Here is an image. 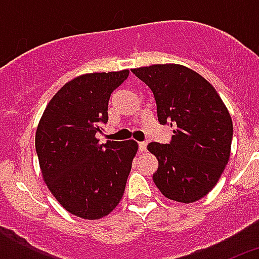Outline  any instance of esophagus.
<instances>
[{
	"instance_id": "1",
	"label": "esophagus",
	"mask_w": 259,
	"mask_h": 259,
	"mask_svg": "<svg viewBox=\"0 0 259 259\" xmlns=\"http://www.w3.org/2000/svg\"><path fill=\"white\" fill-rule=\"evenodd\" d=\"M146 146H148V144H146L145 141L139 143V150H140V152H146Z\"/></svg>"
}]
</instances>
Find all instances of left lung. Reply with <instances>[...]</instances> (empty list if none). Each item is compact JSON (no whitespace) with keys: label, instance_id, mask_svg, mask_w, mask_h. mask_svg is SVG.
<instances>
[{"label":"left lung","instance_id":"8db88e82","mask_svg":"<svg viewBox=\"0 0 259 259\" xmlns=\"http://www.w3.org/2000/svg\"><path fill=\"white\" fill-rule=\"evenodd\" d=\"M152 89L158 122L174 127L170 144L150 143L158 159L153 182L164 197L191 203L205 197L228 163L232 119L214 87L182 65L132 70Z\"/></svg>","mask_w":259,"mask_h":259}]
</instances>
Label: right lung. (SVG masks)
<instances>
[{
    "label": "right lung",
    "mask_w": 259,
    "mask_h": 259,
    "mask_svg": "<svg viewBox=\"0 0 259 259\" xmlns=\"http://www.w3.org/2000/svg\"><path fill=\"white\" fill-rule=\"evenodd\" d=\"M130 71L95 72L66 83L50 100L36 131V153L48 188L79 218L100 219L122 200L136 155L134 140L98 144L111 93Z\"/></svg>",
    "instance_id": "obj_1"
}]
</instances>
